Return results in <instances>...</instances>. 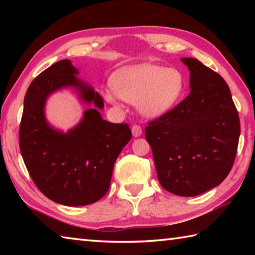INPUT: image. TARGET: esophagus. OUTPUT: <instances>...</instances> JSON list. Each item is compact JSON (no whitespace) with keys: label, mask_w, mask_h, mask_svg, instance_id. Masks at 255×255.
I'll use <instances>...</instances> for the list:
<instances>
[{"label":"esophagus","mask_w":255,"mask_h":255,"mask_svg":"<svg viewBox=\"0 0 255 255\" xmlns=\"http://www.w3.org/2000/svg\"><path fill=\"white\" fill-rule=\"evenodd\" d=\"M131 132L133 137H139L141 135V127L138 125H133L131 127Z\"/></svg>","instance_id":"1"}]
</instances>
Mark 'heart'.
Instances as JSON below:
<instances>
[{
  "label": "heart",
  "mask_w": 255,
  "mask_h": 255,
  "mask_svg": "<svg viewBox=\"0 0 255 255\" xmlns=\"http://www.w3.org/2000/svg\"><path fill=\"white\" fill-rule=\"evenodd\" d=\"M112 89L103 90L107 102L136 103L145 117L157 118L178 105L185 90V77L178 68L144 63L122 68L111 77Z\"/></svg>",
  "instance_id": "1"
}]
</instances>
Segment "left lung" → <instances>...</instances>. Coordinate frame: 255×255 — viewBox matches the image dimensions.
I'll return each mask as SVG.
<instances>
[{
    "mask_svg": "<svg viewBox=\"0 0 255 255\" xmlns=\"http://www.w3.org/2000/svg\"><path fill=\"white\" fill-rule=\"evenodd\" d=\"M190 71L189 96L145 128L157 179L167 191L195 197L221 184L232 170L241 133L231 90L196 58H181Z\"/></svg>",
    "mask_w": 255,
    "mask_h": 255,
    "instance_id": "1",
    "label": "left lung"
}]
</instances>
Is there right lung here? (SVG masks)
<instances>
[{
    "instance_id": "add662e5",
    "label": "right lung",
    "mask_w": 255,
    "mask_h": 255,
    "mask_svg": "<svg viewBox=\"0 0 255 255\" xmlns=\"http://www.w3.org/2000/svg\"><path fill=\"white\" fill-rule=\"evenodd\" d=\"M77 74L70 59L40 73L25 93L19 129L21 155L34 184L50 200L71 207L93 204L106 195L116 159L131 138L127 124L102 119L101 96ZM65 87L75 88L93 107L64 133L46 122L44 106L50 94Z\"/></svg>"
}]
</instances>
